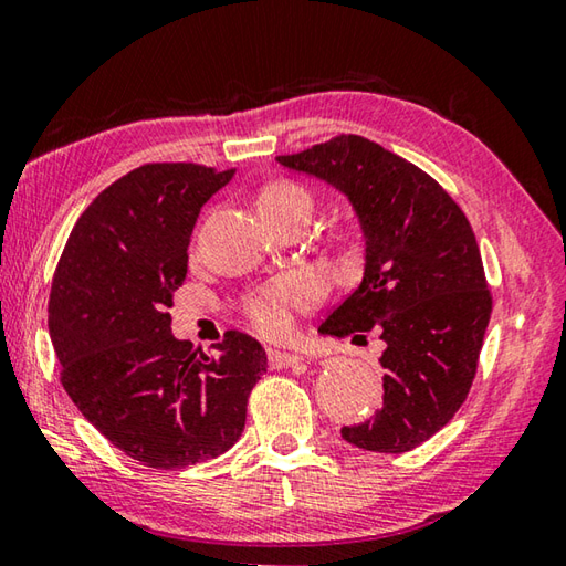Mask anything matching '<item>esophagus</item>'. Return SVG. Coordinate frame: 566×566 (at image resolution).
Returning <instances> with one entry per match:
<instances>
[{
  "label": "esophagus",
  "mask_w": 566,
  "mask_h": 566,
  "mask_svg": "<svg viewBox=\"0 0 566 566\" xmlns=\"http://www.w3.org/2000/svg\"><path fill=\"white\" fill-rule=\"evenodd\" d=\"M266 361H270L272 368H292V366H300L304 358L296 354H286V352H276V348H270V352H266Z\"/></svg>",
  "instance_id": "34e87169"
}]
</instances>
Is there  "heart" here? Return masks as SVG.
<instances>
[{"label": "heart", "instance_id": "b5f03b06", "mask_svg": "<svg viewBox=\"0 0 566 566\" xmlns=\"http://www.w3.org/2000/svg\"><path fill=\"white\" fill-rule=\"evenodd\" d=\"M256 205H260L262 214H280L300 208V205H310L312 208V195L292 180H276L262 188ZM322 294L324 284L316 274L292 272L248 294L242 310L256 332L276 338L290 332L294 314L310 310V306L322 300Z\"/></svg>", "mask_w": 566, "mask_h": 566}]
</instances>
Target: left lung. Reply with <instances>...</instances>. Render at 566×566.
<instances>
[{
  "instance_id": "left-lung-1",
  "label": "left lung",
  "mask_w": 566,
  "mask_h": 566,
  "mask_svg": "<svg viewBox=\"0 0 566 566\" xmlns=\"http://www.w3.org/2000/svg\"><path fill=\"white\" fill-rule=\"evenodd\" d=\"M276 163L344 192L364 232V280L318 332L381 334L384 408L342 436L408 453L458 413L478 371L492 296L475 232L428 172L368 138L336 136Z\"/></svg>"
}]
</instances>
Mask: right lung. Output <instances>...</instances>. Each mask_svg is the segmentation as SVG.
Segmentation results:
<instances>
[{
	"label": "right lung",
	"instance_id": "add662e5",
	"mask_svg": "<svg viewBox=\"0 0 566 566\" xmlns=\"http://www.w3.org/2000/svg\"><path fill=\"white\" fill-rule=\"evenodd\" d=\"M234 170L148 163L81 214L49 296L61 386L98 433L148 468L176 470L230 450L266 374L256 338L228 332L202 354L170 332L200 208Z\"/></svg>",
	"mask_w": 566,
	"mask_h": 566
}]
</instances>
